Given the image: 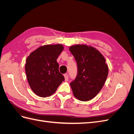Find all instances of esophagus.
<instances>
[{
  "instance_id": "esophagus-1",
  "label": "esophagus",
  "mask_w": 134,
  "mask_h": 134,
  "mask_svg": "<svg viewBox=\"0 0 134 134\" xmlns=\"http://www.w3.org/2000/svg\"><path fill=\"white\" fill-rule=\"evenodd\" d=\"M64 78H65V81H68L69 79V75L68 74H65L64 75Z\"/></svg>"
}]
</instances>
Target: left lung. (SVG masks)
<instances>
[{
	"mask_svg": "<svg viewBox=\"0 0 134 134\" xmlns=\"http://www.w3.org/2000/svg\"><path fill=\"white\" fill-rule=\"evenodd\" d=\"M69 50L78 66V74L70 84L73 95L81 101L91 100L102 90L107 79L108 67L106 59L96 48L86 44H75Z\"/></svg>",
	"mask_w": 134,
	"mask_h": 134,
	"instance_id": "8db88e82",
	"label": "left lung"
}]
</instances>
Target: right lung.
Instances as JSON below:
<instances>
[{"label":"right lung","mask_w":134,"mask_h":134,"mask_svg":"<svg viewBox=\"0 0 134 134\" xmlns=\"http://www.w3.org/2000/svg\"><path fill=\"white\" fill-rule=\"evenodd\" d=\"M63 49L62 44H46L27 57L25 65L27 79L32 91L38 96H51L64 80L56 61Z\"/></svg>","instance_id":"1"}]
</instances>
